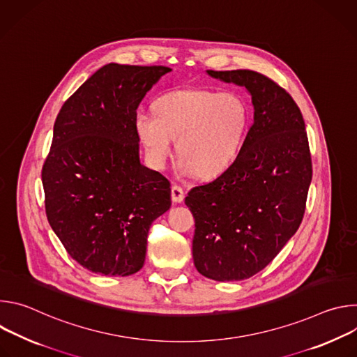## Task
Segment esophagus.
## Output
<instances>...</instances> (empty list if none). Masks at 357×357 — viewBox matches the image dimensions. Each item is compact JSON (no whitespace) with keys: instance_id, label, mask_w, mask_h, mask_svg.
I'll list each match as a JSON object with an SVG mask.
<instances>
[{"instance_id":"1","label":"esophagus","mask_w":357,"mask_h":357,"mask_svg":"<svg viewBox=\"0 0 357 357\" xmlns=\"http://www.w3.org/2000/svg\"><path fill=\"white\" fill-rule=\"evenodd\" d=\"M171 196H172V200H174L175 203H182L183 199H185V192H183V189H182L181 186L172 185V188H171Z\"/></svg>"}]
</instances>
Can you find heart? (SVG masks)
I'll list each match as a JSON object with an SVG mask.
<instances>
[{"label": "heart", "instance_id": "1", "mask_svg": "<svg viewBox=\"0 0 357 357\" xmlns=\"http://www.w3.org/2000/svg\"><path fill=\"white\" fill-rule=\"evenodd\" d=\"M155 112H138L135 130L149 165L165 168L178 139L179 172L212 178L238 157L250 112L236 93L179 89L160 97Z\"/></svg>", "mask_w": 357, "mask_h": 357}]
</instances>
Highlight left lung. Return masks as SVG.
<instances>
[{"label": "left lung", "mask_w": 357, "mask_h": 357, "mask_svg": "<svg viewBox=\"0 0 357 357\" xmlns=\"http://www.w3.org/2000/svg\"><path fill=\"white\" fill-rule=\"evenodd\" d=\"M251 94L254 121L236 161L185 197L195 218L196 270L215 281H240L267 267L298 230L312 179L305 123L294 98L247 69L208 70Z\"/></svg>", "instance_id": "8db88e82"}]
</instances>
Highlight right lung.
Masks as SVG:
<instances>
[{
    "instance_id": "obj_1",
    "label": "right lung",
    "mask_w": 357,
    "mask_h": 357,
    "mask_svg": "<svg viewBox=\"0 0 357 357\" xmlns=\"http://www.w3.org/2000/svg\"><path fill=\"white\" fill-rule=\"evenodd\" d=\"M167 66L109 63L62 106L42 168L47 222L91 273L131 275L148 230L171 208V183L139 161L135 116Z\"/></svg>"
}]
</instances>
